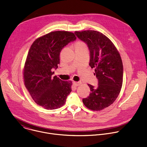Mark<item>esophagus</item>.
<instances>
[{"mask_svg":"<svg viewBox=\"0 0 147 147\" xmlns=\"http://www.w3.org/2000/svg\"><path fill=\"white\" fill-rule=\"evenodd\" d=\"M73 85L75 86H78L79 85H80L81 84V82H76V81H74L73 82Z\"/></svg>","mask_w":147,"mask_h":147,"instance_id":"1","label":"esophagus"}]
</instances>
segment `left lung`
<instances>
[{
	"label": "left lung",
	"instance_id": "8db88e82",
	"mask_svg": "<svg viewBox=\"0 0 147 147\" xmlns=\"http://www.w3.org/2000/svg\"><path fill=\"white\" fill-rule=\"evenodd\" d=\"M74 33L88 46L89 65L95 68L94 75L98 82L96 88L88 84L91 92L82 102L90 110H102L114 102L121 91L123 81L121 58L112 42L101 32L86 30Z\"/></svg>",
	"mask_w": 147,
	"mask_h": 147
}]
</instances>
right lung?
Segmentation results:
<instances>
[{
    "label": "right lung",
    "instance_id": "right-lung-1",
    "mask_svg": "<svg viewBox=\"0 0 147 147\" xmlns=\"http://www.w3.org/2000/svg\"><path fill=\"white\" fill-rule=\"evenodd\" d=\"M76 37L74 33L56 31L37 38L28 51L23 69L24 85L36 104L46 109H56L66 102L72 82L62 81L53 69L58 67L62 49Z\"/></svg>",
    "mask_w": 147,
    "mask_h": 147
}]
</instances>
